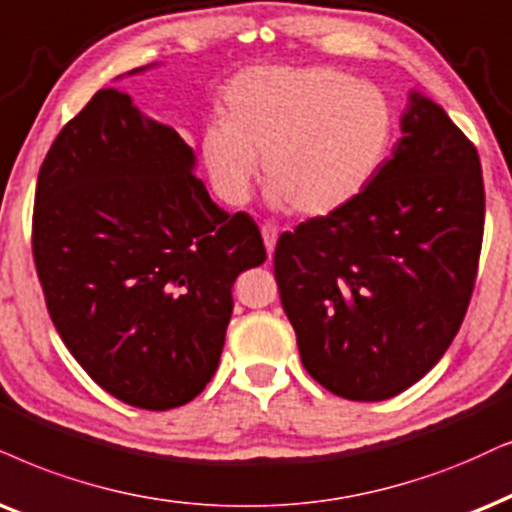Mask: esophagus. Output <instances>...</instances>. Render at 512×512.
<instances>
[{
  "label": "esophagus",
  "instance_id": "obj_1",
  "mask_svg": "<svg viewBox=\"0 0 512 512\" xmlns=\"http://www.w3.org/2000/svg\"><path fill=\"white\" fill-rule=\"evenodd\" d=\"M262 238H264V248H267L269 257L274 255V248H276V238H278V229L271 222L262 224Z\"/></svg>",
  "mask_w": 512,
  "mask_h": 512
}]
</instances>
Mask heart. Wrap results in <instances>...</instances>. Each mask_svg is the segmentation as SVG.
Returning <instances> with one entry per match:
<instances>
[{"label": "heart", "mask_w": 512, "mask_h": 512, "mask_svg": "<svg viewBox=\"0 0 512 512\" xmlns=\"http://www.w3.org/2000/svg\"><path fill=\"white\" fill-rule=\"evenodd\" d=\"M397 115L380 87L333 68H255L226 89V120L200 137V158L226 203L248 200L260 158L274 208L328 217L380 172Z\"/></svg>", "instance_id": "obj_1"}]
</instances>
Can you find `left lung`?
<instances>
[{"instance_id": "1", "label": "left lung", "mask_w": 512, "mask_h": 512, "mask_svg": "<svg viewBox=\"0 0 512 512\" xmlns=\"http://www.w3.org/2000/svg\"><path fill=\"white\" fill-rule=\"evenodd\" d=\"M401 134L354 203L281 234L274 252L304 368L352 401L390 399L444 357L480 262L477 148L420 92Z\"/></svg>"}]
</instances>
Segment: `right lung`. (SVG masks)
<instances>
[{"mask_svg": "<svg viewBox=\"0 0 512 512\" xmlns=\"http://www.w3.org/2000/svg\"><path fill=\"white\" fill-rule=\"evenodd\" d=\"M193 172V148L111 87L58 132L37 177L32 255L51 321L96 385L148 411L205 390L231 288L267 260L252 217L219 208Z\"/></svg>", "mask_w": 512, "mask_h": 512, "instance_id": "obj_1", "label": "right lung"}]
</instances>
